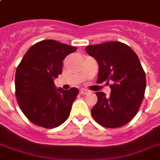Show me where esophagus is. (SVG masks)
I'll list each match as a JSON object with an SVG mask.
<instances>
[{
	"label": "esophagus",
	"mask_w": 160,
	"mask_h": 160,
	"mask_svg": "<svg viewBox=\"0 0 160 160\" xmlns=\"http://www.w3.org/2000/svg\"><path fill=\"white\" fill-rule=\"evenodd\" d=\"M89 92H90V91L86 90V89H81V90H80V93L81 95H87Z\"/></svg>",
	"instance_id": "obj_1"
}]
</instances>
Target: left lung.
<instances>
[{"mask_svg": "<svg viewBox=\"0 0 160 160\" xmlns=\"http://www.w3.org/2000/svg\"><path fill=\"white\" fill-rule=\"evenodd\" d=\"M85 51L97 60V83L107 80L111 92H96L98 101L91 109L102 126L118 128L135 116L144 96L146 78L138 55L129 46L118 41L88 46Z\"/></svg>", "mask_w": 160, "mask_h": 160, "instance_id": "1", "label": "left lung"}]
</instances>
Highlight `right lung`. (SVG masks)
<instances>
[{
	"instance_id": "1",
	"label": "right lung",
	"mask_w": 160,
	"mask_h": 160,
	"mask_svg": "<svg viewBox=\"0 0 160 160\" xmlns=\"http://www.w3.org/2000/svg\"><path fill=\"white\" fill-rule=\"evenodd\" d=\"M76 50L54 40L41 41L29 49L17 66L16 100L33 124L53 129L68 119L79 90L56 89L54 80L62 73L63 60Z\"/></svg>"
}]
</instances>
